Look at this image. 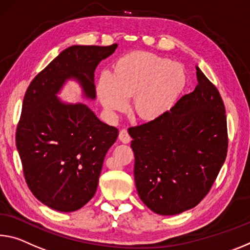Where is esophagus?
<instances>
[{
    "label": "esophagus",
    "instance_id": "esophagus-1",
    "mask_svg": "<svg viewBox=\"0 0 250 250\" xmlns=\"http://www.w3.org/2000/svg\"><path fill=\"white\" fill-rule=\"evenodd\" d=\"M119 140H120L122 144H129L131 138H130V134L126 129H122L119 132Z\"/></svg>",
    "mask_w": 250,
    "mask_h": 250
}]
</instances>
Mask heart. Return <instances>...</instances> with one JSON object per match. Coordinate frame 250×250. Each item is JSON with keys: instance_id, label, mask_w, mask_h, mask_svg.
I'll return each mask as SVG.
<instances>
[{"instance_id": "1", "label": "heart", "mask_w": 250, "mask_h": 250, "mask_svg": "<svg viewBox=\"0 0 250 250\" xmlns=\"http://www.w3.org/2000/svg\"><path fill=\"white\" fill-rule=\"evenodd\" d=\"M187 75L184 66L149 52H134L116 62L111 75L102 73L97 94L110 114L126 109L131 98V111L139 120L153 122L172 110L181 96Z\"/></svg>"}]
</instances>
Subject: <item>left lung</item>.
Wrapping results in <instances>:
<instances>
[{
    "instance_id": "left-lung-1",
    "label": "left lung",
    "mask_w": 250,
    "mask_h": 250,
    "mask_svg": "<svg viewBox=\"0 0 250 250\" xmlns=\"http://www.w3.org/2000/svg\"><path fill=\"white\" fill-rule=\"evenodd\" d=\"M196 70V89L167 116L129 129L138 195L158 215L173 216L196 207L227 156L223 99L197 65Z\"/></svg>"
}]
</instances>
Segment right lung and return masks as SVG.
I'll return each instance as SVG.
<instances>
[{
  "label": "right lung",
  "mask_w": 250,
  "mask_h": 250,
  "mask_svg": "<svg viewBox=\"0 0 250 250\" xmlns=\"http://www.w3.org/2000/svg\"><path fill=\"white\" fill-rule=\"evenodd\" d=\"M117 47L69 46L25 92L17 148L30 190L54 210L75 211L92 199L105 154L119 134L86 104L65 102L58 94L72 80L81 86L83 99L96 100L94 71Z\"/></svg>",
  "instance_id": "obj_1"
}]
</instances>
